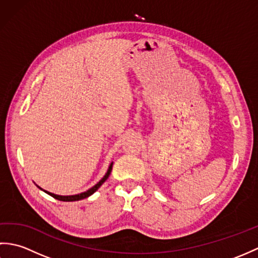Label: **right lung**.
<instances>
[{
	"label": "right lung",
	"mask_w": 258,
	"mask_h": 258,
	"mask_svg": "<svg viewBox=\"0 0 258 258\" xmlns=\"http://www.w3.org/2000/svg\"><path fill=\"white\" fill-rule=\"evenodd\" d=\"M112 167H113V163H111V165H109V167H108V169H107V172H106V174L104 175V177L100 180V182H98L97 184H95L94 186H93V187H91L90 189H87L86 191H83V193H81V194H76V195H69V196H62V195H56V194H53V193H50V191H47V190H44L46 194H48V195H51L52 197H54V199L55 200H58V201H63V202H74V201H80V200H84V199H86V197H89V196H91L92 194H94L95 191L101 187V185L105 182V180L108 178V176H109V174H111V172H112ZM38 188H41L40 186H37ZM42 189V188H41Z\"/></svg>",
	"instance_id": "right-lung-1"
}]
</instances>
